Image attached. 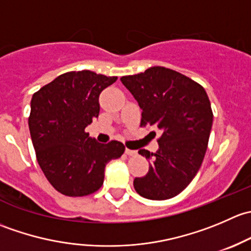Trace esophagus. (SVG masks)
<instances>
[{
	"label": "esophagus",
	"instance_id": "1",
	"mask_svg": "<svg viewBox=\"0 0 251 251\" xmlns=\"http://www.w3.org/2000/svg\"><path fill=\"white\" fill-rule=\"evenodd\" d=\"M125 153L127 154L128 156H136V155H137V151H132V149H127V148H126Z\"/></svg>",
	"mask_w": 251,
	"mask_h": 251
}]
</instances>
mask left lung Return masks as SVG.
<instances>
[{
	"mask_svg": "<svg viewBox=\"0 0 251 251\" xmlns=\"http://www.w3.org/2000/svg\"><path fill=\"white\" fill-rule=\"evenodd\" d=\"M120 80L142 109L141 126L161 133L155 153L138 151L151 163L148 174L136 177L133 187L151 201L174 198L191 183L206 153L214 118L209 97L198 82L164 67Z\"/></svg>",
	"mask_w": 251,
	"mask_h": 251,
	"instance_id": "8db88e82",
	"label": "left lung"
}]
</instances>
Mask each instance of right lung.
<instances>
[{
	"label": "right lung",
	"mask_w": 251,
	"mask_h": 251,
	"mask_svg": "<svg viewBox=\"0 0 251 251\" xmlns=\"http://www.w3.org/2000/svg\"><path fill=\"white\" fill-rule=\"evenodd\" d=\"M116 80L91 70L69 72L32 95L29 130L37 163L53 188L64 196L98 191L105 165L125 151L121 142L98 143L85 131L100 115V92Z\"/></svg>",
	"instance_id": "add662e5"
}]
</instances>
